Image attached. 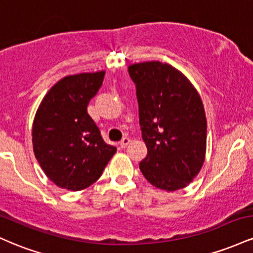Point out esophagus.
I'll list each match as a JSON object with an SVG mask.
<instances>
[{
	"mask_svg": "<svg viewBox=\"0 0 253 253\" xmlns=\"http://www.w3.org/2000/svg\"><path fill=\"white\" fill-rule=\"evenodd\" d=\"M130 143V139L127 138V136H125V138H123V140L119 143V145H120V147H123V149H125V147L127 146Z\"/></svg>",
	"mask_w": 253,
	"mask_h": 253,
	"instance_id": "esophagus-1",
	"label": "esophagus"
}]
</instances>
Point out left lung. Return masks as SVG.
<instances>
[{
    "instance_id": "8db88e82",
    "label": "left lung",
    "mask_w": 253,
    "mask_h": 253,
    "mask_svg": "<svg viewBox=\"0 0 253 253\" xmlns=\"http://www.w3.org/2000/svg\"><path fill=\"white\" fill-rule=\"evenodd\" d=\"M135 84L139 124L147 155L139 164L145 178L162 190L187 187L201 170L207 120L199 92L169 64L128 66Z\"/></svg>"
}]
</instances>
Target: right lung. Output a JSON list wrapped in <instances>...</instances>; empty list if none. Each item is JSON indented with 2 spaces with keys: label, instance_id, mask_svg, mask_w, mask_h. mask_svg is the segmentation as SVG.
I'll return each mask as SVG.
<instances>
[{
  "label": "right lung",
  "instance_id": "obj_1",
  "mask_svg": "<svg viewBox=\"0 0 253 253\" xmlns=\"http://www.w3.org/2000/svg\"><path fill=\"white\" fill-rule=\"evenodd\" d=\"M104 71L66 76L45 95L34 118L33 151L43 172L63 189L78 191L102 175L117 147L104 143L86 107Z\"/></svg>",
  "mask_w": 253,
  "mask_h": 253
}]
</instances>
